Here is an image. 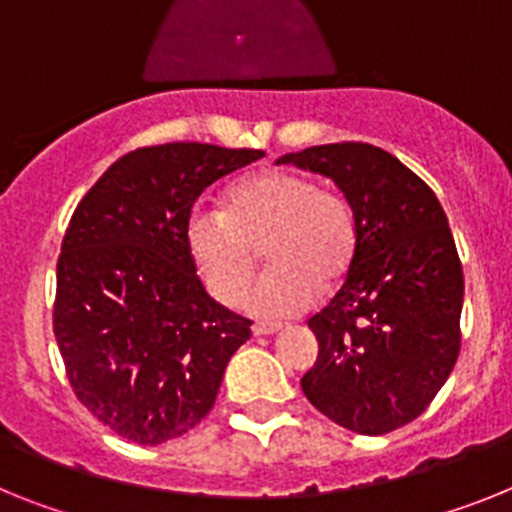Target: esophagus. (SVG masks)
Listing matches in <instances>:
<instances>
[{
  "instance_id": "1",
  "label": "esophagus",
  "mask_w": 512,
  "mask_h": 512,
  "mask_svg": "<svg viewBox=\"0 0 512 512\" xmlns=\"http://www.w3.org/2000/svg\"><path fill=\"white\" fill-rule=\"evenodd\" d=\"M278 330H281L278 322H255V325H252V333H255V336H273Z\"/></svg>"
}]
</instances>
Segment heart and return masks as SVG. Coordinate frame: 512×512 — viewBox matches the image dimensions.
<instances>
[{
  "label": "heart",
  "instance_id": "heart-1",
  "mask_svg": "<svg viewBox=\"0 0 512 512\" xmlns=\"http://www.w3.org/2000/svg\"><path fill=\"white\" fill-rule=\"evenodd\" d=\"M187 247L205 286L234 304L265 249L270 268L244 294L257 317L299 315L317 289L336 286L356 255V213L341 192L309 174L263 169L231 187L229 208L197 203L187 216Z\"/></svg>",
  "mask_w": 512,
  "mask_h": 512
}]
</instances>
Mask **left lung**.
<instances>
[{
	"mask_svg": "<svg viewBox=\"0 0 512 512\" xmlns=\"http://www.w3.org/2000/svg\"><path fill=\"white\" fill-rule=\"evenodd\" d=\"M278 163L328 176L356 213L346 281L309 328L320 343L302 390L359 435L424 414L461 351L463 268L440 200L388 150L333 143Z\"/></svg>",
	"mask_w": 512,
	"mask_h": 512,
	"instance_id": "1",
	"label": "left lung"
}]
</instances>
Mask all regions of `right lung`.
Wrapping results in <instances>:
<instances>
[{
	"mask_svg": "<svg viewBox=\"0 0 512 512\" xmlns=\"http://www.w3.org/2000/svg\"><path fill=\"white\" fill-rule=\"evenodd\" d=\"M263 156L208 143L137 148L72 213L54 336L77 401L124 440L161 445L203 422L252 336L247 317L205 294L187 216L205 187Z\"/></svg>",
	"mask_w": 512,
	"mask_h": 512,
	"instance_id": "obj_1",
	"label": "right lung"
}]
</instances>
